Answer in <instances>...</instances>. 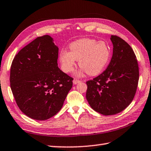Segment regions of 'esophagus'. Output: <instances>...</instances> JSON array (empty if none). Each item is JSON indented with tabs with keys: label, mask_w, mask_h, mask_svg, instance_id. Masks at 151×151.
I'll use <instances>...</instances> for the list:
<instances>
[{
	"label": "esophagus",
	"mask_w": 151,
	"mask_h": 151,
	"mask_svg": "<svg viewBox=\"0 0 151 151\" xmlns=\"http://www.w3.org/2000/svg\"><path fill=\"white\" fill-rule=\"evenodd\" d=\"M81 82L79 81V80H77V79H76V78H75L73 80V84H77L78 83H79V82Z\"/></svg>",
	"instance_id": "esophagus-1"
}]
</instances>
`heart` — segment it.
Returning <instances> with one entry per match:
<instances>
[{"mask_svg": "<svg viewBox=\"0 0 151 151\" xmlns=\"http://www.w3.org/2000/svg\"><path fill=\"white\" fill-rule=\"evenodd\" d=\"M70 52L62 50L60 61L65 73L72 71L78 61L82 72L94 76L101 73L107 66L111 58V50L103 41L84 38L72 42L69 45Z\"/></svg>", "mask_w": 151, "mask_h": 151, "instance_id": "heart-1", "label": "heart"}]
</instances>
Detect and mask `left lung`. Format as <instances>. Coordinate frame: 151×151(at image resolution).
Here are the masks:
<instances>
[{
	"instance_id": "8db88e82",
	"label": "left lung",
	"mask_w": 151,
	"mask_h": 151,
	"mask_svg": "<svg viewBox=\"0 0 151 151\" xmlns=\"http://www.w3.org/2000/svg\"><path fill=\"white\" fill-rule=\"evenodd\" d=\"M111 40L113 53L107 69L86 82L87 101L94 111L103 115L119 113L130 104L139 76L132 47L116 35H111Z\"/></svg>"
}]
</instances>
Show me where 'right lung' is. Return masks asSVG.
Wrapping results in <instances>:
<instances>
[{"mask_svg": "<svg viewBox=\"0 0 151 151\" xmlns=\"http://www.w3.org/2000/svg\"><path fill=\"white\" fill-rule=\"evenodd\" d=\"M49 35L37 37L15 56L10 87L19 109L31 119L45 120L57 114L73 86L58 66L59 48Z\"/></svg>", "mask_w": 151, "mask_h": 151, "instance_id": "add662e5", "label": "right lung"}]
</instances>
